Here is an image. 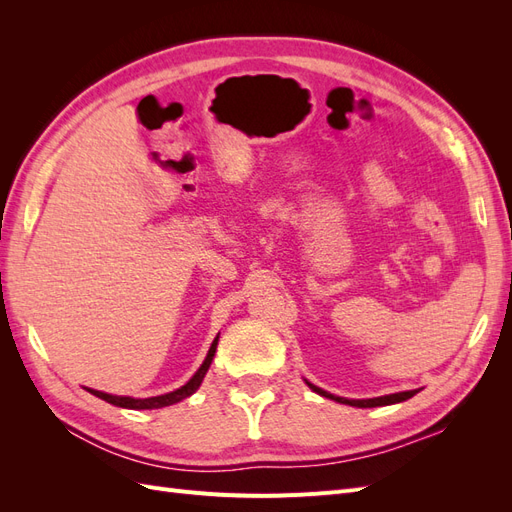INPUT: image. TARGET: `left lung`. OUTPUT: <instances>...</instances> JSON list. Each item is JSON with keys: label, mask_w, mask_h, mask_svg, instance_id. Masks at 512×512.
<instances>
[{"label": "left lung", "mask_w": 512, "mask_h": 512, "mask_svg": "<svg viewBox=\"0 0 512 512\" xmlns=\"http://www.w3.org/2000/svg\"><path fill=\"white\" fill-rule=\"evenodd\" d=\"M309 389H312L314 393L327 397V399H335L339 401V404H348V406H354V408H376V406H391V404H399V401H406L410 397H414L418 391H404V393H393V395H382V397H374V399H346V397H337V395H331L327 391H322L320 386H314L312 382H307Z\"/></svg>", "instance_id": "obj_1"}]
</instances>
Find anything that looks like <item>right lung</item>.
I'll return each mask as SVG.
<instances>
[{
  "label": "right lung",
  "mask_w": 512,
  "mask_h": 512,
  "mask_svg": "<svg viewBox=\"0 0 512 512\" xmlns=\"http://www.w3.org/2000/svg\"><path fill=\"white\" fill-rule=\"evenodd\" d=\"M218 339H220V333H218V337L213 339V344H211V348H209V352H207V356H205V361H203V365L198 367L196 374H194L188 382H185V384L181 386V389H177V391H173V393L158 395V397H147V399H134V397L111 395V393H102V391H94V389H87V391H89L91 395H96V397L108 401V404L119 406V408H128V410H156V408H164V406H173V404H177V401H181V399H185V397H190L192 393L198 391V386H200V382H203V378H205V374H207V369H209V365H211V361H213V356H215V348H218Z\"/></svg>",
  "instance_id": "obj_1"
}]
</instances>
